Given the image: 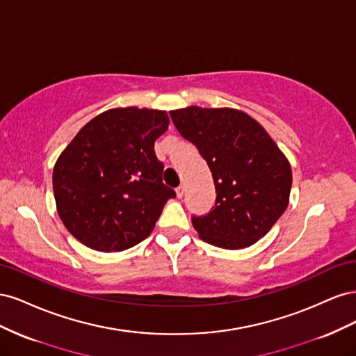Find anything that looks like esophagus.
<instances>
[{
	"label": "esophagus",
	"instance_id": "esophagus-1",
	"mask_svg": "<svg viewBox=\"0 0 356 356\" xmlns=\"http://www.w3.org/2000/svg\"><path fill=\"white\" fill-rule=\"evenodd\" d=\"M175 191H177V197H179V199H181L182 196H184V187H182V186H179Z\"/></svg>",
	"mask_w": 356,
	"mask_h": 356
}]
</instances>
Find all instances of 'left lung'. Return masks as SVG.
<instances>
[{
    "label": "left lung",
    "instance_id": "8db88e82",
    "mask_svg": "<svg viewBox=\"0 0 356 356\" xmlns=\"http://www.w3.org/2000/svg\"><path fill=\"white\" fill-rule=\"evenodd\" d=\"M170 117L207 160L217 190L213 209L191 218L199 238L224 250L260 241L288 207L293 172L285 154L239 110L193 105Z\"/></svg>",
    "mask_w": 356,
    "mask_h": 356
}]
</instances>
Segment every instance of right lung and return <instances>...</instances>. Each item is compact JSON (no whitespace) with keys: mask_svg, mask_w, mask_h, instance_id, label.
Listing matches in <instances>:
<instances>
[{"mask_svg":"<svg viewBox=\"0 0 356 356\" xmlns=\"http://www.w3.org/2000/svg\"><path fill=\"white\" fill-rule=\"evenodd\" d=\"M166 111L113 108L84 124L53 169L56 209L67 230L101 252L132 248L153 232L175 191L161 179L156 139Z\"/></svg>","mask_w":356,"mask_h":356,"instance_id":"add662e5","label":"right lung"}]
</instances>
